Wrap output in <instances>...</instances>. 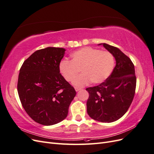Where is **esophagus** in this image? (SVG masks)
<instances>
[{"mask_svg": "<svg viewBox=\"0 0 154 154\" xmlns=\"http://www.w3.org/2000/svg\"><path fill=\"white\" fill-rule=\"evenodd\" d=\"M74 89H75V91L76 92H78V91H79L80 90H81V88H79V87H74Z\"/></svg>", "mask_w": 154, "mask_h": 154, "instance_id": "esophagus-1", "label": "esophagus"}]
</instances>
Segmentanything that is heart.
<instances>
[{
	"label": "heart",
	"mask_w": 154,
	"mask_h": 154,
	"mask_svg": "<svg viewBox=\"0 0 154 154\" xmlns=\"http://www.w3.org/2000/svg\"><path fill=\"white\" fill-rule=\"evenodd\" d=\"M114 63V56L109 51L85 47L72 53L71 61L62 60L59 71L65 80L71 82L80 69L82 74L73 81L76 86H84L90 82L99 84L109 77Z\"/></svg>",
	"instance_id": "obj_1"
}]
</instances>
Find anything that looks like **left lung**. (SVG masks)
Returning <instances> with one entry per match:
<instances>
[{"mask_svg": "<svg viewBox=\"0 0 154 154\" xmlns=\"http://www.w3.org/2000/svg\"><path fill=\"white\" fill-rule=\"evenodd\" d=\"M103 45L113 54L116 67L104 82L86 88L89 94L87 111L93 119L110 123L122 118L129 109L136 92V76L129 57L117 48Z\"/></svg>", "mask_w": 154, "mask_h": 154, "instance_id": "8db88e82", "label": "left lung"}]
</instances>
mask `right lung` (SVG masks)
<instances>
[{
    "label": "right lung",
    "instance_id": "1",
    "mask_svg": "<svg viewBox=\"0 0 154 154\" xmlns=\"http://www.w3.org/2000/svg\"><path fill=\"white\" fill-rule=\"evenodd\" d=\"M66 49L49 47L32 53L23 63L17 91L23 108L39 124L49 126L67 117L76 91L60 73Z\"/></svg>",
    "mask_w": 154,
    "mask_h": 154
}]
</instances>
